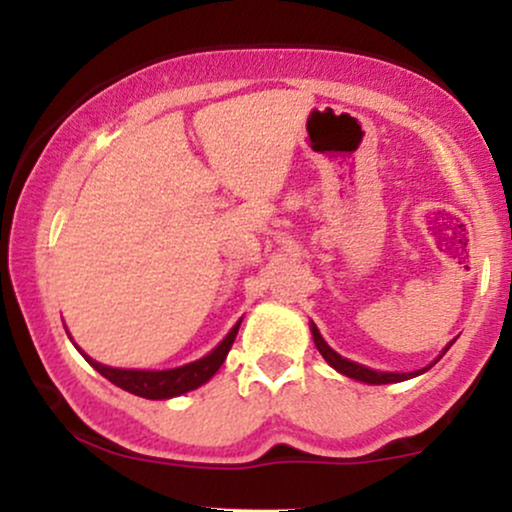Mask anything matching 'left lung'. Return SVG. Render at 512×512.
<instances>
[{
  "instance_id": "8db88e82",
  "label": "left lung",
  "mask_w": 512,
  "mask_h": 512,
  "mask_svg": "<svg viewBox=\"0 0 512 512\" xmlns=\"http://www.w3.org/2000/svg\"><path fill=\"white\" fill-rule=\"evenodd\" d=\"M310 332H313V339H315L317 351H320L322 358H325V361L330 363V366H332L334 370H339V373L346 375V378L361 380V383H368V385L402 383V380L416 378V375L426 373V370L433 366V363H431V366H426V368H421V370H414V373H383V370L366 368V366H361V363H354V361H349V358H342V356H339L337 351H334L332 346H327L325 339H322V334H320V330H317V327H315V322H310ZM450 344H452V342H450ZM450 344L445 346L443 354H445V351L450 349ZM443 354H440V356H443ZM440 356H438V358H440ZM438 358H436V361H438Z\"/></svg>"
}]
</instances>
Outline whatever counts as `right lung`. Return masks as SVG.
Here are the masks:
<instances>
[{"label":"right lung","instance_id":"obj_1","mask_svg":"<svg viewBox=\"0 0 512 512\" xmlns=\"http://www.w3.org/2000/svg\"><path fill=\"white\" fill-rule=\"evenodd\" d=\"M238 327H240V320L236 322V327L226 334V339L211 351V354L180 368H170V370L110 368V366H103V363L93 361V358L86 354L84 358L103 375V378H108L110 383L122 387V390L132 392V395L146 397V399H170V397L185 395V392L190 390H197L199 385L207 383L211 375L221 368V363L226 361L228 351H231L233 342H236Z\"/></svg>","mask_w":512,"mask_h":512}]
</instances>
